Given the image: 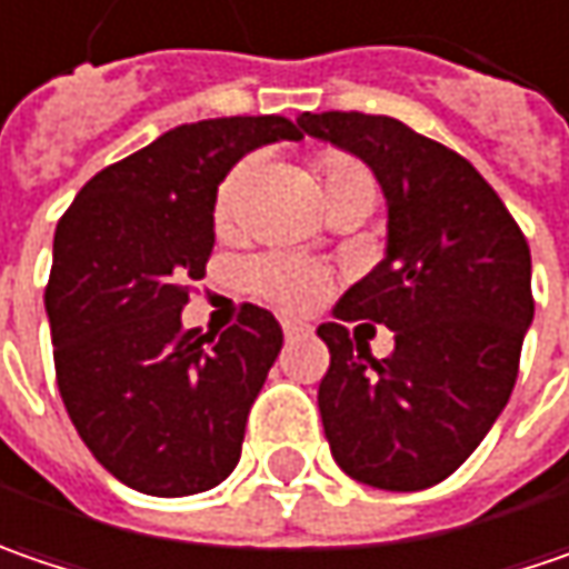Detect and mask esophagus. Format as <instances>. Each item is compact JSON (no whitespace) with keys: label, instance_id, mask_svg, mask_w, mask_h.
<instances>
[{"label":"esophagus","instance_id":"esophagus-1","mask_svg":"<svg viewBox=\"0 0 569 569\" xmlns=\"http://www.w3.org/2000/svg\"><path fill=\"white\" fill-rule=\"evenodd\" d=\"M312 328L309 325H302V321H283V335L292 341V338H302V335H309Z\"/></svg>","mask_w":569,"mask_h":569}]
</instances>
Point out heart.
<instances>
[{"label":"heart","mask_w":569,"mask_h":569,"mask_svg":"<svg viewBox=\"0 0 569 569\" xmlns=\"http://www.w3.org/2000/svg\"><path fill=\"white\" fill-rule=\"evenodd\" d=\"M253 160H241L228 170V177L221 180L216 196V224L218 231H228L238 212H241V199L244 189L251 183ZM318 173L325 183L328 202H341L351 196H370L377 199V183L370 177V170L363 163H357L348 153H321L318 157ZM244 277L251 289H257L263 299L277 302L280 309L289 312H306L318 306L328 292V273L299 257H283V253H270V257H257L244 267Z\"/></svg>","instance_id":"heart-1"}]
</instances>
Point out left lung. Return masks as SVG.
Returning a JSON list of instances; mask_svg holds the SVG:
<instances>
[{
	"label": "left lung",
	"mask_w": 569,
	"mask_h": 569,
	"mask_svg": "<svg viewBox=\"0 0 569 569\" xmlns=\"http://www.w3.org/2000/svg\"><path fill=\"white\" fill-rule=\"evenodd\" d=\"M299 128L363 160L386 199L383 260L335 306L318 338L331 367L318 412L331 457L357 483H441L502 416L531 328V253L496 189L445 144L363 112H302ZM397 331L383 361L345 320Z\"/></svg>",
	"instance_id": "1"
}]
</instances>
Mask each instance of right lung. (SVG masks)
<instances>
[{
    "label": "right lung",
    "mask_w": 569,
    "mask_h": 569,
    "mask_svg": "<svg viewBox=\"0 0 569 569\" xmlns=\"http://www.w3.org/2000/svg\"><path fill=\"white\" fill-rule=\"evenodd\" d=\"M299 138L280 116L170 128L96 173L57 221L44 292L57 386L92 457L138 492H206L241 460L283 328L244 306L202 335L180 312L216 244L218 183L244 153Z\"/></svg>",
    "instance_id": "obj_1"
}]
</instances>
